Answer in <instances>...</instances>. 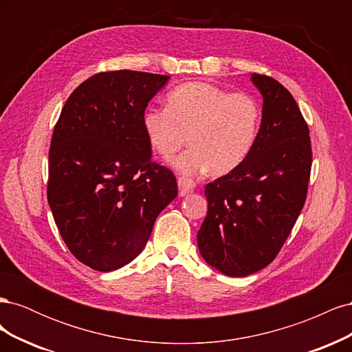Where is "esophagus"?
I'll return each mask as SVG.
<instances>
[{
  "mask_svg": "<svg viewBox=\"0 0 352 352\" xmlns=\"http://www.w3.org/2000/svg\"><path fill=\"white\" fill-rule=\"evenodd\" d=\"M177 186H179V195L180 197H185L189 192H192V190L195 189L194 180L186 179V177H179L177 179Z\"/></svg>",
  "mask_w": 352,
  "mask_h": 352,
  "instance_id": "1",
  "label": "esophagus"
}]
</instances>
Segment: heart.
Instances as JSON below:
<instances>
[{"instance_id":"heart-1","label":"heart","mask_w":352,"mask_h":352,"mask_svg":"<svg viewBox=\"0 0 352 352\" xmlns=\"http://www.w3.org/2000/svg\"><path fill=\"white\" fill-rule=\"evenodd\" d=\"M261 107L252 95L229 92L206 82H188L170 91L167 107H148L142 126L151 150L162 158L189 148L173 167L186 176L212 170L226 175L239 167L255 145Z\"/></svg>"}]
</instances>
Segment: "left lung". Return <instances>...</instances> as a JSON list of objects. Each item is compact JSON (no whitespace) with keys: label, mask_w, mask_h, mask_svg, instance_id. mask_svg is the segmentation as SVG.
<instances>
[{"label":"left lung","mask_w":352,"mask_h":352,"mask_svg":"<svg viewBox=\"0 0 352 352\" xmlns=\"http://www.w3.org/2000/svg\"><path fill=\"white\" fill-rule=\"evenodd\" d=\"M263 95L258 138L245 162L207 184L198 250L211 267L242 278L269 265L300 216L311 172L310 131L283 85L252 73Z\"/></svg>","instance_id":"8db88e82"}]
</instances>
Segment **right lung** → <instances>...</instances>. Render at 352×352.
Here are the masks:
<instances>
[{
    "mask_svg": "<svg viewBox=\"0 0 352 352\" xmlns=\"http://www.w3.org/2000/svg\"><path fill=\"white\" fill-rule=\"evenodd\" d=\"M168 79L135 70L94 74L72 92L54 127L48 204L70 252L94 270L136 258L177 195L175 175L151 160L142 126Z\"/></svg>",
    "mask_w": 352,
    "mask_h": 352,
    "instance_id": "add662e5",
    "label": "right lung"
}]
</instances>
